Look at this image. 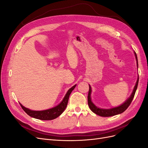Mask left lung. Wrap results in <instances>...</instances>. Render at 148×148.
<instances>
[{
	"label": "left lung",
	"mask_w": 148,
	"mask_h": 148,
	"mask_svg": "<svg viewBox=\"0 0 148 148\" xmlns=\"http://www.w3.org/2000/svg\"><path fill=\"white\" fill-rule=\"evenodd\" d=\"M134 53H135V58L136 60V63H137V67L138 68V59H137V56L135 52H134ZM138 81H139V77H138L137 81L136 83V84L135 87L133 88V92L132 93L131 96H130L128 99L125 101L122 104H121L120 106L118 107H113V108H110V109H101L99 108V107H97L91 101V87L90 85L89 84V92H88V106L90 108L92 112H93L94 113L101 116V117H111V116H114L115 115H118L120 114L123 113V112L126 110L128 106L130 105L131 102L133 99L134 96H135V94L136 92V89L138 87Z\"/></svg>",
	"instance_id": "1"
}]
</instances>
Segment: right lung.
I'll return each mask as SVG.
<instances>
[{
    "label": "right lung",
    "instance_id": "obj_1",
    "mask_svg": "<svg viewBox=\"0 0 148 148\" xmlns=\"http://www.w3.org/2000/svg\"><path fill=\"white\" fill-rule=\"evenodd\" d=\"M75 86L76 84L70 88L66 93L63 100L61 101L60 104L51 109L44 110H32L28 108H26L25 107H24L20 103V104L25 112L31 117L41 120H51L55 119L60 116L65 110L67 104H68L69 96L71 91L75 89Z\"/></svg>",
    "mask_w": 148,
    "mask_h": 148
}]
</instances>
